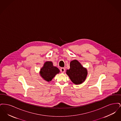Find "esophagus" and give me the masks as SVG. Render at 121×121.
I'll list each match as a JSON object with an SVG mask.
<instances>
[{
    "mask_svg": "<svg viewBox=\"0 0 121 121\" xmlns=\"http://www.w3.org/2000/svg\"><path fill=\"white\" fill-rule=\"evenodd\" d=\"M60 71L62 73H64L65 72V69L64 68H61V69H60Z\"/></svg>",
    "mask_w": 121,
    "mask_h": 121,
    "instance_id": "esophagus-1",
    "label": "esophagus"
}]
</instances>
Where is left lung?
<instances>
[{
    "label": "left lung",
    "mask_w": 121,
    "mask_h": 121,
    "mask_svg": "<svg viewBox=\"0 0 121 121\" xmlns=\"http://www.w3.org/2000/svg\"><path fill=\"white\" fill-rule=\"evenodd\" d=\"M66 74L75 84L82 83L86 79L87 70L77 60H73L70 63V69L66 71Z\"/></svg>",
    "instance_id": "obj_1"
}]
</instances>
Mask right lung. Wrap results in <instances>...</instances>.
<instances>
[{
	"label": "right lung",
	"mask_w": 121,
	"mask_h": 121,
	"mask_svg": "<svg viewBox=\"0 0 121 121\" xmlns=\"http://www.w3.org/2000/svg\"><path fill=\"white\" fill-rule=\"evenodd\" d=\"M60 73V70L57 67L53 65L51 61H46L39 72V74L43 79L48 82L52 80V79L57 74Z\"/></svg>",
	"instance_id": "1"
}]
</instances>
